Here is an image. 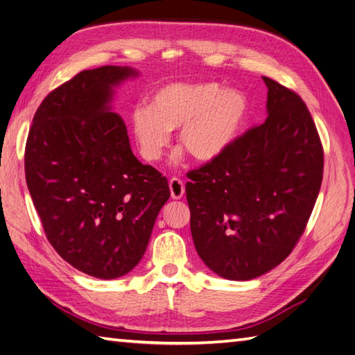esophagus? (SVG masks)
<instances>
[{
    "label": "esophagus",
    "mask_w": 355,
    "mask_h": 355,
    "mask_svg": "<svg viewBox=\"0 0 355 355\" xmlns=\"http://www.w3.org/2000/svg\"><path fill=\"white\" fill-rule=\"evenodd\" d=\"M169 190H171V196L172 199H181L184 196V183L183 180L180 178H171L169 181Z\"/></svg>",
    "instance_id": "obj_1"
}]
</instances>
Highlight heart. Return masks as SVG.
<instances>
[{
  "instance_id": "obj_1",
  "label": "heart",
  "mask_w": 355,
  "mask_h": 355,
  "mask_svg": "<svg viewBox=\"0 0 355 355\" xmlns=\"http://www.w3.org/2000/svg\"><path fill=\"white\" fill-rule=\"evenodd\" d=\"M248 114L240 91L216 83L168 84L154 91L150 106L132 114V129L141 156L157 162L180 129L178 142L198 162H213L228 150Z\"/></svg>"
}]
</instances>
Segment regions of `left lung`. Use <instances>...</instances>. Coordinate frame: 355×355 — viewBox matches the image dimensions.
<instances>
[{
  "label": "left lung",
  "instance_id": "8db88e82",
  "mask_svg": "<svg viewBox=\"0 0 355 355\" xmlns=\"http://www.w3.org/2000/svg\"><path fill=\"white\" fill-rule=\"evenodd\" d=\"M266 121L189 172L198 255L216 275L250 280L286 259L320 193L324 150L306 103L267 76Z\"/></svg>",
  "mask_w": 355,
  "mask_h": 355
}]
</instances>
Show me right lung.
<instances>
[{
	"label": "right lung",
	"mask_w": 355,
	"mask_h": 355,
	"mask_svg": "<svg viewBox=\"0 0 355 355\" xmlns=\"http://www.w3.org/2000/svg\"><path fill=\"white\" fill-rule=\"evenodd\" d=\"M138 73L103 66L79 71L43 98L25 145V180L58 255L98 279L124 276L142 259L169 199L166 177L133 156L112 87Z\"/></svg>",
	"instance_id": "obj_1"
}]
</instances>
